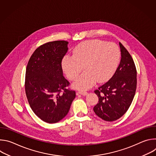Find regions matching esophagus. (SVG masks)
I'll return each instance as SVG.
<instances>
[{
    "mask_svg": "<svg viewBox=\"0 0 156 156\" xmlns=\"http://www.w3.org/2000/svg\"><path fill=\"white\" fill-rule=\"evenodd\" d=\"M78 93L79 94H81V95H83V96H86L87 94V93L86 92V91H78Z\"/></svg>",
    "mask_w": 156,
    "mask_h": 156,
    "instance_id": "34e87169",
    "label": "esophagus"
}]
</instances>
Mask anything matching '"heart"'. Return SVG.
Wrapping results in <instances>:
<instances>
[{
  "label": "heart",
  "instance_id": "1",
  "mask_svg": "<svg viewBox=\"0 0 156 156\" xmlns=\"http://www.w3.org/2000/svg\"><path fill=\"white\" fill-rule=\"evenodd\" d=\"M120 52L116 44L92 40L78 45L73 56H66L62 60V69L71 80L77 78L84 69V72L73 83L79 90H87L98 81L110 79L115 73L119 63Z\"/></svg>",
  "mask_w": 156,
  "mask_h": 156
}]
</instances>
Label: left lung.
<instances>
[{
	"label": "left lung",
	"mask_w": 156,
	"mask_h": 156,
	"mask_svg": "<svg viewBox=\"0 0 156 156\" xmlns=\"http://www.w3.org/2000/svg\"><path fill=\"white\" fill-rule=\"evenodd\" d=\"M121 60L114 75L94 91L99 98L94 107L95 114L105 121L112 122L122 117L134 98L137 84L136 66L131 55L119 42Z\"/></svg>",
	"instance_id": "obj_1"
}]
</instances>
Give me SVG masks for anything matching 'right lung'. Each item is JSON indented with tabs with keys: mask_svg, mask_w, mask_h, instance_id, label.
Returning <instances> with one entry per match:
<instances>
[{
	"mask_svg": "<svg viewBox=\"0 0 156 156\" xmlns=\"http://www.w3.org/2000/svg\"><path fill=\"white\" fill-rule=\"evenodd\" d=\"M68 44L65 41L42 44L27 66L25 86L29 104L39 118L49 123H57L67 115L76 97L75 91L66 88L70 83L63 76L62 68Z\"/></svg>",
	"mask_w": 156,
	"mask_h": 156,
	"instance_id": "add662e5",
	"label": "right lung"
}]
</instances>
